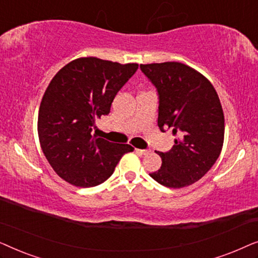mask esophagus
<instances>
[{"label": "esophagus", "instance_id": "esophagus-1", "mask_svg": "<svg viewBox=\"0 0 258 258\" xmlns=\"http://www.w3.org/2000/svg\"><path fill=\"white\" fill-rule=\"evenodd\" d=\"M135 151L137 154H141V155H147L150 153V150H148V149H135Z\"/></svg>", "mask_w": 258, "mask_h": 258}]
</instances>
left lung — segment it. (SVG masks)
<instances>
[{
	"instance_id": "left-lung-1",
	"label": "left lung",
	"mask_w": 258,
	"mask_h": 258,
	"mask_svg": "<svg viewBox=\"0 0 258 258\" xmlns=\"http://www.w3.org/2000/svg\"><path fill=\"white\" fill-rule=\"evenodd\" d=\"M156 88L158 128L171 129L175 146L158 151L162 165L149 174L168 188H183L203 177L220 156L224 140V115L209 81L179 62L141 64Z\"/></svg>"
}]
</instances>
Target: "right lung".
<instances>
[{
    "label": "right lung",
    "mask_w": 258,
    "mask_h": 258,
    "mask_svg": "<svg viewBox=\"0 0 258 258\" xmlns=\"http://www.w3.org/2000/svg\"><path fill=\"white\" fill-rule=\"evenodd\" d=\"M137 68V63L82 57L63 67L49 83L38 111V139L49 164L70 184H101L123 155L134 150L93 135V126L110 112L116 94Z\"/></svg>",
    "instance_id": "add662e5"
}]
</instances>
